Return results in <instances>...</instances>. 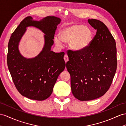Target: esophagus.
Here are the masks:
<instances>
[{
    "mask_svg": "<svg viewBox=\"0 0 126 126\" xmlns=\"http://www.w3.org/2000/svg\"><path fill=\"white\" fill-rule=\"evenodd\" d=\"M64 61H65V63H66V62H67V61H69V57H68V56H67L66 54H65V55H64Z\"/></svg>",
    "mask_w": 126,
    "mask_h": 126,
    "instance_id": "esophagus-1",
    "label": "esophagus"
}]
</instances>
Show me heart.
<instances>
[{
  "label": "heart",
  "instance_id": "1",
  "mask_svg": "<svg viewBox=\"0 0 126 126\" xmlns=\"http://www.w3.org/2000/svg\"><path fill=\"white\" fill-rule=\"evenodd\" d=\"M92 38V32L89 28L81 24H71L64 26L60 34L55 35L54 42L59 47L62 46L63 41L69 42L72 49L80 50L88 46Z\"/></svg>",
  "mask_w": 126,
  "mask_h": 126
}]
</instances>
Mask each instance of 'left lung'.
Masks as SVG:
<instances>
[{"mask_svg": "<svg viewBox=\"0 0 126 126\" xmlns=\"http://www.w3.org/2000/svg\"><path fill=\"white\" fill-rule=\"evenodd\" d=\"M88 22L97 30L91 43L82 50L67 51L66 66L71 76L72 93L81 101L104 95L110 87L117 66L116 43L108 28L96 19Z\"/></svg>", "mask_w": 126, "mask_h": 126, "instance_id": "8db88e82", "label": "left lung"}]
</instances>
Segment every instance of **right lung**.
Returning <instances> with one entry per match:
<instances>
[{
	"instance_id": "right-lung-1",
	"label": "right lung",
	"mask_w": 126,
	"mask_h": 126,
	"mask_svg": "<svg viewBox=\"0 0 126 126\" xmlns=\"http://www.w3.org/2000/svg\"><path fill=\"white\" fill-rule=\"evenodd\" d=\"M60 18L47 16L39 21L31 16L25 17L13 32L9 39L7 56V65L17 90L26 97L43 101L49 97L60 74L65 69L64 52L50 50ZM29 26L41 30L45 34L43 49L37 56L27 59L19 52L18 43Z\"/></svg>"
}]
</instances>
